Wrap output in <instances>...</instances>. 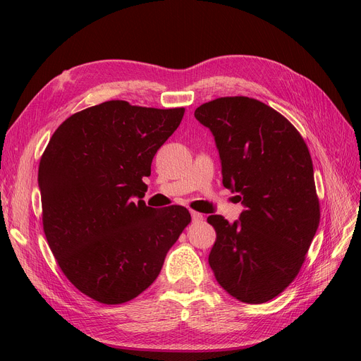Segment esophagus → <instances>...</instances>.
Segmentation results:
<instances>
[{"instance_id":"1","label":"esophagus","mask_w":361,"mask_h":361,"mask_svg":"<svg viewBox=\"0 0 361 361\" xmlns=\"http://www.w3.org/2000/svg\"><path fill=\"white\" fill-rule=\"evenodd\" d=\"M190 215H192L193 222H202V221H203V215H202V214H199V212L192 211V212H190Z\"/></svg>"}]
</instances>
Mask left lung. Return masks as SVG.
<instances>
[{
	"mask_svg": "<svg viewBox=\"0 0 361 361\" xmlns=\"http://www.w3.org/2000/svg\"><path fill=\"white\" fill-rule=\"evenodd\" d=\"M195 117L215 137L224 187L244 206L233 224L207 218L216 231L209 267L234 298L267 302L294 281L319 226L309 149L286 117L247 97L206 102Z\"/></svg>",
	"mask_w": 361,
	"mask_h": 361,
	"instance_id": "left-lung-1",
	"label": "left lung"
}]
</instances>
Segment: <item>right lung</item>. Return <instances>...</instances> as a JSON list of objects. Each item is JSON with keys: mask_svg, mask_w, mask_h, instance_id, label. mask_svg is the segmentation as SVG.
<instances>
[{"mask_svg": "<svg viewBox=\"0 0 361 361\" xmlns=\"http://www.w3.org/2000/svg\"><path fill=\"white\" fill-rule=\"evenodd\" d=\"M183 116L184 108L102 102L68 117L41 158L49 249L73 286L104 305L152 286L192 219L183 206L154 209L142 200L152 159Z\"/></svg>", "mask_w": 361, "mask_h": 361, "instance_id": "right-lung-1", "label": "right lung"}]
</instances>
